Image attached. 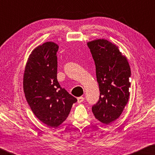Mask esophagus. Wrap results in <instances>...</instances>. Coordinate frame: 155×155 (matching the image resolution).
Returning <instances> with one entry per match:
<instances>
[{
  "label": "esophagus",
  "instance_id": "esophagus-1",
  "mask_svg": "<svg viewBox=\"0 0 155 155\" xmlns=\"http://www.w3.org/2000/svg\"><path fill=\"white\" fill-rule=\"evenodd\" d=\"M84 98L83 97H79L77 98V102L78 104H81V103L83 102L84 101Z\"/></svg>",
  "mask_w": 155,
  "mask_h": 155
}]
</instances>
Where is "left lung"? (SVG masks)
Masks as SVG:
<instances>
[{"label":"left lung","mask_w":155,"mask_h":155,"mask_svg":"<svg viewBox=\"0 0 155 155\" xmlns=\"http://www.w3.org/2000/svg\"><path fill=\"white\" fill-rule=\"evenodd\" d=\"M87 45L95 61L100 91L92 111L96 119L107 125L120 116L128 101L131 71L126 57L107 39H95Z\"/></svg>","instance_id":"obj_1"}]
</instances>
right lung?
<instances>
[{
	"label": "right lung",
	"instance_id": "1",
	"mask_svg": "<svg viewBox=\"0 0 155 155\" xmlns=\"http://www.w3.org/2000/svg\"><path fill=\"white\" fill-rule=\"evenodd\" d=\"M58 48L51 41L35 48L27 60L23 76V91L33 113L51 128L66 120L77 101L58 82Z\"/></svg>",
	"mask_w": 155,
	"mask_h": 155
}]
</instances>
